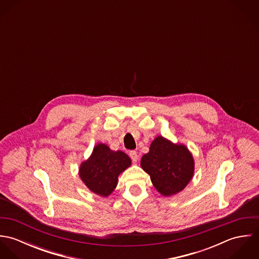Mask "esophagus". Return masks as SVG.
<instances>
[{
    "mask_svg": "<svg viewBox=\"0 0 259 259\" xmlns=\"http://www.w3.org/2000/svg\"><path fill=\"white\" fill-rule=\"evenodd\" d=\"M130 156H131V158L133 159V161H134V162H137V161H138V159H139L138 152H137L136 150H131V151H130Z\"/></svg>",
    "mask_w": 259,
    "mask_h": 259,
    "instance_id": "34e87169",
    "label": "esophagus"
}]
</instances>
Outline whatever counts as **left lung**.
Segmentation results:
<instances>
[{
  "instance_id": "obj_1",
  "label": "left lung",
  "mask_w": 259,
  "mask_h": 259,
  "mask_svg": "<svg viewBox=\"0 0 259 259\" xmlns=\"http://www.w3.org/2000/svg\"><path fill=\"white\" fill-rule=\"evenodd\" d=\"M143 169L149 175L155 189L163 196L177 194L193 177L192 154L184 145H176L158 136L141 160Z\"/></svg>"
}]
</instances>
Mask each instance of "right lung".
I'll return each instance as SVG.
<instances>
[{
    "label": "right lung",
    "mask_w": 259,
    "mask_h": 259,
    "mask_svg": "<svg viewBox=\"0 0 259 259\" xmlns=\"http://www.w3.org/2000/svg\"><path fill=\"white\" fill-rule=\"evenodd\" d=\"M132 163L130 156L113 151L105 144L97 145L91 156L79 166V178L88 188L101 196H109L117 185L119 174Z\"/></svg>",
    "instance_id": "obj_1"
}]
</instances>
